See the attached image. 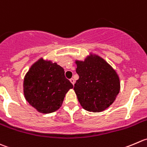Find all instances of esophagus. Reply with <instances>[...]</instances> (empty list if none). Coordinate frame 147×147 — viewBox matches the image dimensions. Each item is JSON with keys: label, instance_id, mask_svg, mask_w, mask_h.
<instances>
[{"label": "esophagus", "instance_id": "obj_1", "mask_svg": "<svg viewBox=\"0 0 147 147\" xmlns=\"http://www.w3.org/2000/svg\"><path fill=\"white\" fill-rule=\"evenodd\" d=\"M70 81H71V84H73V85H74V84H75V81H74V79L73 78H71V79H70Z\"/></svg>", "mask_w": 147, "mask_h": 147}]
</instances>
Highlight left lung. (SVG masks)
<instances>
[{
  "label": "left lung",
  "mask_w": 147,
  "mask_h": 147,
  "mask_svg": "<svg viewBox=\"0 0 147 147\" xmlns=\"http://www.w3.org/2000/svg\"><path fill=\"white\" fill-rule=\"evenodd\" d=\"M79 78L74 91L81 107L92 112H100L113 104L120 91L117 72L96 55L88 56L84 61H76Z\"/></svg>",
  "instance_id": "8db88e82"
}]
</instances>
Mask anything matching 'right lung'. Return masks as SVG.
I'll return each mask as SVG.
<instances>
[{"label":"right lung","instance_id":"add662e5","mask_svg":"<svg viewBox=\"0 0 147 147\" xmlns=\"http://www.w3.org/2000/svg\"><path fill=\"white\" fill-rule=\"evenodd\" d=\"M64 73L56 63L39 59L25 76L24 93L26 101L43 114L59 109L66 94L74 87Z\"/></svg>","mask_w":147,"mask_h":147}]
</instances>
